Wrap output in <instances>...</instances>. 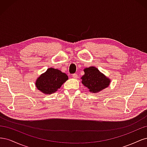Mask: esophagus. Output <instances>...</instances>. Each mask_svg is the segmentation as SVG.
<instances>
[{
  "label": "esophagus",
  "mask_w": 147,
  "mask_h": 147,
  "mask_svg": "<svg viewBox=\"0 0 147 147\" xmlns=\"http://www.w3.org/2000/svg\"><path fill=\"white\" fill-rule=\"evenodd\" d=\"M72 77L73 78H78V75L77 74H72Z\"/></svg>",
  "instance_id": "34e87169"
}]
</instances>
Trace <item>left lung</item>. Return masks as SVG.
<instances>
[{"label": "left lung", "mask_w": 147, "mask_h": 147, "mask_svg": "<svg viewBox=\"0 0 147 147\" xmlns=\"http://www.w3.org/2000/svg\"><path fill=\"white\" fill-rule=\"evenodd\" d=\"M84 75L82 77V83L90 91L96 93L108 87L110 80L94 67L86 68L84 70Z\"/></svg>", "instance_id": "obj_1"}]
</instances>
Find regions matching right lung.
Segmentation results:
<instances>
[{"instance_id":"obj_1","label":"right lung","mask_w":147,"mask_h":147,"mask_svg":"<svg viewBox=\"0 0 147 147\" xmlns=\"http://www.w3.org/2000/svg\"><path fill=\"white\" fill-rule=\"evenodd\" d=\"M67 80L68 76L65 73L50 68L37 78L35 85L38 90L45 94H52L57 91Z\"/></svg>"}]
</instances>
